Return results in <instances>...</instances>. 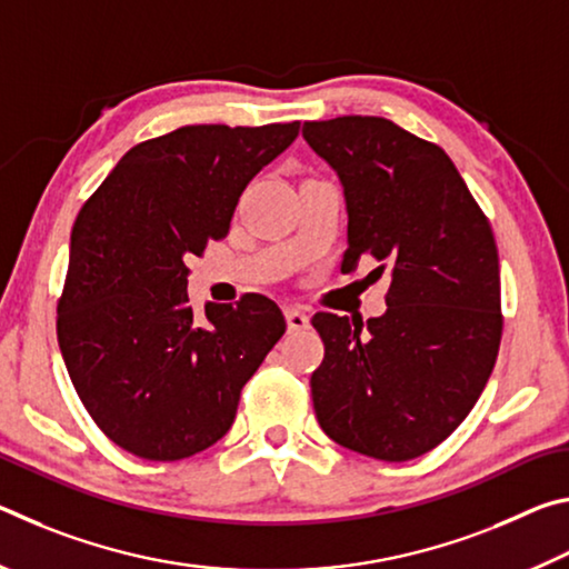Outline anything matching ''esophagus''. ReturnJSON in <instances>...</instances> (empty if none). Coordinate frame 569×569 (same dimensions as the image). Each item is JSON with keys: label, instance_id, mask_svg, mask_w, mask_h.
<instances>
[{"label": "esophagus", "instance_id": "1", "mask_svg": "<svg viewBox=\"0 0 569 569\" xmlns=\"http://www.w3.org/2000/svg\"><path fill=\"white\" fill-rule=\"evenodd\" d=\"M286 323H288V331L308 329V313L298 306H288L286 308Z\"/></svg>", "mask_w": 569, "mask_h": 569}]
</instances>
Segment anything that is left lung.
I'll use <instances>...</instances> for the list:
<instances>
[{
    "instance_id": "left-lung-1",
    "label": "left lung",
    "mask_w": 569,
    "mask_h": 569,
    "mask_svg": "<svg viewBox=\"0 0 569 569\" xmlns=\"http://www.w3.org/2000/svg\"><path fill=\"white\" fill-rule=\"evenodd\" d=\"M303 138L343 186L341 271L373 258L371 276H391L379 319H311L323 341L311 373L316 419L359 455L417 459L467 419L495 369L502 298L492 226L447 152L387 118L303 122Z\"/></svg>"
}]
</instances>
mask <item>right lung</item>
Returning <instances> with one entry per match:
<instances>
[{
	"instance_id": "add662e5",
	"label": "right lung",
	"mask_w": 569,
	"mask_h": 569,
	"mask_svg": "<svg viewBox=\"0 0 569 569\" xmlns=\"http://www.w3.org/2000/svg\"><path fill=\"white\" fill-rule=\"evenodd\" d=\"M301 122L186 124L134 146L77 216L57 341L104 437L150 461L213 447L286 333L271 298L188 303V261L228 236L240 192Z\"/></svg>"
}]
</instances>
